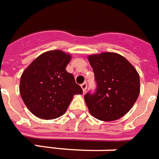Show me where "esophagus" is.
Here are the masks:
<instances>
[{
    "label": "esophagus",
    "instance_id": "esophagus-1",
    "mask_svg": "<svg viewBox=\"0 0 159 159\" xmlns=\"http://www.w3.org/2000/svg\"><path fill=\"white\" fill-rule=\"evenodd\" d=\"M81 88H82L84 93H85L86 89H87V83H86V82H84V83L81 84Z\"/></svg>",
    "mask_w": 159,
    "mask_h": 159
}]
</instances>
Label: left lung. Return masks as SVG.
Returning a JSON list of instances; mask_svg holds the SVG:
<instances>
[{"instance_id":"1","label":"left lung","mask_w":159,"mask_h":159,"mask_svg":"<svg viewBox=\"0 0 159 159\" xmlns=\"http://www.w3.org/2000/svg\"><path fill=\"white\" fill-rule=\"evenodd\" d=\"M97 84L84 95L91 115L104 121L117 120L130 111L139 97V76L124 57L103 52L89 57Z\"/></svg>"}]
</instances>
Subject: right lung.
Wrapping results in <instances>:
<instances>
[{
    "mask_svg": "<svg viewBox=\"0 0 159 159\" xmlns=\"http://www.w3.org/2000/svg\"><path fill=\"white\" fill-rule=\"evenodd\" d=\"M70 55L49 51L34 60L20 78V92L29 110L38 117L51 120L66 112L73 96L83 90L66 71Z\"/></svg>",
    "mask_w": 159,
    "mask_h": 159,
    "instance_id": "add662e5",
    "label": "right lung"
}]
</instances>
